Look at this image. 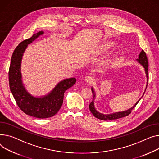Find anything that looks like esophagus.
Wrapping results in <instances>:
<instances>
[{
	"label": "esophagus",
	"mask_w": 159,
	"mask_h": 159,
	"mask_svg": "<svg viewBox=\"0 0 159 159\" xmlns=\"http://www.w3.org/2000/svg\"><path fill=\"white\" fill-rule=\"evenodd\" d=\"M86 81L89 84H91L94 81V77L91 75H88L86 77Z\"/></svg>",
	"instance_id": "34e87169"
}]
</instances>
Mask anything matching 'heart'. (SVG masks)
I'll use <instances>...</instances> for the list:
<instances>
[{"instance_id":"heart-1","label":"heart","mask_w":159,"mask_h":159,"mask_svg":"<svg viewBox=\"0 0 159 159\" xmlns=\"http://www.w3.org/2000/svg\"><path fill=\"white\" fill-rule=\"evenodd\" d=\"M112 46V44L111 43H106L105 45H102L100 48H99V52L100 53H103L107 51Z\"/></svg>"}]
</instances>
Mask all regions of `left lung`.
Masks as SVG:
<instances>
[{"instance_id": "obj_1", "label": "left lung", "mask_w": 159, "mask_h": 159, "mask_svg": "<svg viewBox=\"0 0 159 159\" xmlns=\"http://www.w3.org/2000/svg\"><path fill=\"white\" fill-rule=\"evenodd\" d=\"M137 60L144 68L145 72H146V77H147L148 80V58H147L146 53L143 50L140 53V54L139 56V59H137ZM91 90H92L93 93L94 94L93 88L91 89ZM95 97V95H94L93 97ZM140 100H141V98H140ZM139 100L137 102V103H135V105H134V106L133 107H132L131 109H130L127 111H123V112H116V113H113V114H101V113L98 112L94 108V101L93 100L90 103L89 108L90 109V111L93 114L94 117H96L97 118L102 120L109 121V120H116V119L121 118H123V117H125V116H129L132 112V110L136 106L137 104L138 103Z\"/></svg>"}]
</instances>
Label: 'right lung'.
Wrapping results in <instances>:
<instances>
[{
  "mask_svg": "<svg viewBox=\"0 0 159 159\" xmlns=\"http://www.w3.org/2000/svg\"><path fill=\"white\" fill-rule=\"evenodd\" d=\"M43 31L33 34L25 39L15 49L9 69V83L10 90L18 107L24 113L37 118H48L54 116L61 109L65 92L76 82L75 78H70L60 82L50 94L42 98H36L27 93L22 82L20 65L23 53L27 45L31 43Z\"/></svg>",
  "mask_w": 159,
  "mask_h": 159,
  "instance_id": "add662e5",
  "label": "right lung"
}]
</instances>
